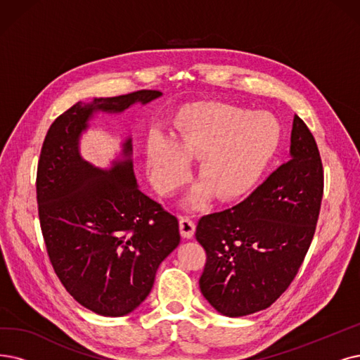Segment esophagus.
Instances as JSON below:
<instances>
[{"label":"esophagus","mask_w":360,"mask_h":360,"mask_svg":"<svg viewBox=\"0 0 360 360\" xmlns=\"http://www.w3.org/2000/svg\"><path fill=\"white\" fill-rule=\"evenodd\" d=\"M180 232L186 239H191L195 233V221L189 215H180Z\"/></svg>","instance_id":"esophagus-1"}]
</instances>
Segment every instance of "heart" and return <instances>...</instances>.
<instances>
[{"label":"heart","instance_id":"1","mask_svg":"<svg viewBox=\"0 0 360 360\" xmlns=\"http://www.w3.org/2000/svg\"><path fill=\"white\" fill-rule=\"evenodd\" d=\"M172 143L150 136L146 164L161 193H171L186 181L188 162L195 161L199 179L188 204L199 207L212 193L232 199L245 193L276 152L281 127L267 113H254L224 103L196 105L174 124Z\"/></svg>","mask_w":360,"mask_h":360}]
</instances>
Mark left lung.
Masks as SVG:
<instances>
[{
	"label": "left lung",
	"mask_w": 360,
	"mask_h": 360,
	"mask_svg": "<svg viewBox=\"0 0 360 360\" xmlns=\"http://www.w3.org/2000/svg\"><path fill=\"white\" fill-rule=\"evenodd\" d=\"M290 160L232 208L202 215L207 252L200 292L224 316L270 307L288 290L311 243L323 196V167L309 127L294 117Z\"/></svg>",
	"instance_id": "1"
}]
</instances>
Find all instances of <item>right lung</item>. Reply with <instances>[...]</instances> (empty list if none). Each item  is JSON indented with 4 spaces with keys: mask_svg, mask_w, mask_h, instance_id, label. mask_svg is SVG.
Here are the masks:
<instances>
[{
    "mask_svg": "<svg viewBox=\"0 0 360 360\" xmlns=\"http://www.w3.org/2000/svg\"><path fill=\"white\" fill-rule=\"evenodd\" d=\"M161 94L78 102L56 118L41 148L37 200L50 263L66 291L102 316H124L149 295L158 267L180 243L179 220L137 188L131 139L106 171L82 160L78 140L94 112H122Z\"/></svg>",
    "mask_w": 360,
    "mask_h": 360,
    "instance_id": "obj_1",
    "label": "right lung"
}]
</instances>
